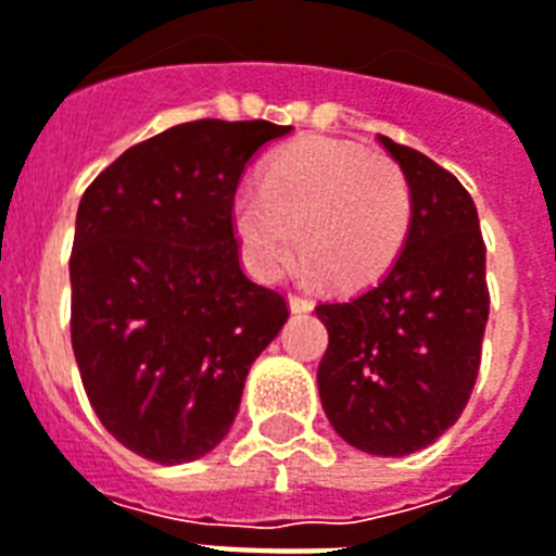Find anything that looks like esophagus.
Masks as SVG:
<instances>
[{
	"label": "esophagus",
	"instance_id": "obj_1",
	"mask_svg": "<svg viewBox=\"0 0 556 556\" xmlns=\"http://www.w3.org/2000/svg\"><path fill=\"white\" fill-rule=\"evenodd\" d=\"M288 308H291V314H308L314 308V302L300 296V293H288Z\"/></svg>",
	"mask_w": 556,
	"mask_h": 556
}]
</instances>
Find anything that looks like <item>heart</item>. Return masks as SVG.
Listing matches in <instances>:
<instances>
[{
  "label": "heart",
  "mask_w": 556,
  "mask_h": 556,
  "mask_svg": "<svg viewBox=\"0 0 556 556\" xmlns=\"http://www.w3.org/2000/svg\"><path fill=\"white\" fill-rule=\"evenodd\" d=\"M410 219L414 188L403 165L337 139L282 151L263 185H242L231 207L233 233L256 277H277L296 242L305 251L302 274H325L345 291L371 286L394 265Z\"/></svg>",
  "instance_id": "heart-1"
}]
</instances>
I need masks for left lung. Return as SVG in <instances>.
Returning a JSON list of instances; mask_svg holds the SVG:
<instances>
[{
    "mask_svg": "<svg viewBox=\"0 0 556 556\" xmlns=\"http://www.w3.org/2000/svg\"><path fill=\"white\" fill-rule=\"evenodd\" d=\"M414 188L403 251L374 286L317 305L328 349L317 371L333 431L377 457L426 448L459 419L489 323L477 205L426 153L380 137Z\"/></svg>",
    "mask_w": 556,
    "mask_h": 556,
    "instance_id": "8db88e82",
    "label": "left lung"
}]
</instances>
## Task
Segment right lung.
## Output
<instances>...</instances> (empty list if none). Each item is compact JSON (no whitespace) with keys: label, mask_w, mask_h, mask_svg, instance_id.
<instances>
[{"label":"right lung","mask_w":556,"mask_h":556,"mask_svg":"<svg viewBox=\"0 0 556 556\" xmlns=\"http://www.w3.org/2000/svg\"><path fill=\"white\" fill-rule=\"evenodd\" d=\"M291 125L197 119L122 153L88 185L71 251V342L102 426L179 466L225 440L286 296L239 268V176Z\"/></svg>","instance_id":"1"}]
</instances>
